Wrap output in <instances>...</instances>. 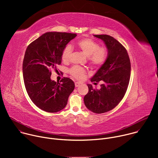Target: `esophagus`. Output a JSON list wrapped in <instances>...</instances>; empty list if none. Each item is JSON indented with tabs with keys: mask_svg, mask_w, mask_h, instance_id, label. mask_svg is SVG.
Wrapping results in <instances>:
<instances>
[{
	"mask_svg": "<svg viewBox=\"0 0 158 158\" xmlns=\"http://www.w3.org/2000/svg\"><path fill=\"white\" fill-rule=\"evenodd\" d=\"M81 82H75V86L76 87H79V85H80V84H81Z\"/></svg>",
	"mask_w": 158,
	"mask_h": 158,
	"instance_id": "34e87169",
	"label": "esophagus"
}]
</instances>
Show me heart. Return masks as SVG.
<instances>
[{"instance_id": "b5f03b06", "label": "heart", "mask_w": 158, "mask_h": 158, "mask_svg": "<svg viewBox=\"0 0 158 158\" xmlns=\"http://www.w3.org/2000/svg\"><path fill=\"white\" fill-rule=\"evenodd\" d=\"M77 49L87 57L89 63L93 66L98 67L102 65L106 60L107 51L104 48H99V44L90 39H83L76 44ZM73 49L71 46H67L62 51L61 59L65 63L71 59ZM69 73L74 78L81 80L84 78L85 70L79 66H73L69 70Z\"/></svg>"}]
</instances>
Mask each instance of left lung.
<instances>
[{
	"mask_svg": "<svg viewBox=\"0 0 158 158\" xmlns=\"http://www.w3.org/2000/svg\"><path fill=\"white\" fill-rule=\"evenodd\" d=\"M101 39L107 49L105 62L91 79L94 84L101 81L99 89L91 84L84 98L86 107L97 114L104 113L114 109L124 98L131 76V62L127 52L123 45L113 37L94 35Z\"/></svg>",
	"mask_w": 158,
	"mask_h": 158,
	"instance_id": "obj_1",
	"label": "left lung"
}]
</instances>
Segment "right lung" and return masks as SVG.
<instances>
[{"label":"right lung","mask_w":158,"mask_h":158,"mask_svg":"<svg viewBox=\"0 0 158 158\" xmlns=\"http://www.w3.org/2000/svg\"><path fill=\"white\" fill-rule=\"evenodd\" d=\"M76 34L49 32L31 42L22 64L25 87L31 101L40 109L57 112L67 105L74 91V82L64 77L59 82L51 80V70L61 64L63 49Z\"/></svg>","instance_id":"add662e5"}]
</instances>
